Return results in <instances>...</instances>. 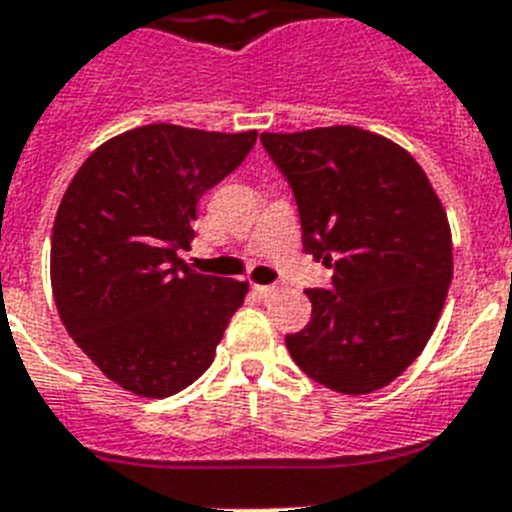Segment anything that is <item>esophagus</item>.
<instances>
[{
	"label": "esophagus",
	"mask_w": 512,
	"mask_h": 512,
	"mask_svg": "<svg viewBox=\"0 0 512 512\" xmlns=\"http://www.w3.org/2000/svg\"><path fill=\"white\" fill-rule=\"evenodd\" d=\"M256 292H259L261 297H274L279 289L274 287V284H256Z\"/></svg>",
	"instance_id": "1"
}]
</instances>
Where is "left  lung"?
Here are the masks:
<instances>
[{"label":"left lung","instance_id":"left-lung-1","mask_svg":"<svg viewBox=\"0 0 512 512\" xmlns=\"http://www.w3.org/2000/svg\"><path fill=\"white\" fill-rule=\"evenodd\" d=\"M295 192L302 246L336 271L307 289L312 318L284 338L328 390L369 395L420 356L449 295L451 228L405 148L354 125L261 133Z\"/></svg>","mask_w":512,"mask_h":512}]
</instances>
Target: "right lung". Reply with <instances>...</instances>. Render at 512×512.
Returning <instances> with one entry per match:
<instances>
[{
  "mask_svg": "<svg viewBox=\"0 0 512 512\" xmlns=\"http://www.w3.org/2000/svg\"><path fill=\"white\" fill-rule=\"evenodd\" d=\"M256 130L210 133L153 122L81 164L56 212L51 287L58 315L99 372L140 397L200 379L248 282L179 259L197 202L241 166Z\"/></svg>",
  "mask_w": 512,
  "mask_h": 512,
  "instance_id": "right-lung-1",
  "label": "right lung"
}]
</instances>
